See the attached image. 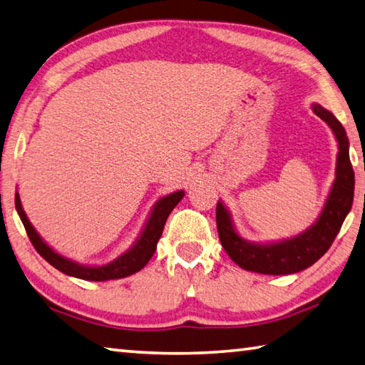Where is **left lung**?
Returning a JSON list of instances; mask_svg holds the SVG:
<instances>
[{
    "instance_id": "8db88e82",
    "label": "left lung",
    "mask_w": 365,
    "mask_h": 365,
    "mask_svg": "<svg viewBox=\"0 0 365 365\" xmlns=\"http://www.w3.org/2000/svg\"><path fill=\"white\" fill-rule=\"evenodd\" d=\"M317 115L332 128L339 140L337 175L334 187L327 197L323 213L309 231L294 239L278 242V244L259 245L250 244L234 231L230 213L223 204H217V227L220 242L230 258L242 269L266 275L296 274L315 264L337 237L341 225L351 210L354 196V170L349 161L348 138L345 128L331 112L323 107L313 106Z\"/></svg>"
}]
</instances>
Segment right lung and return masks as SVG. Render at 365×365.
<instances>
[{
  "instance_id": "1",
  "label": "right lung",
  "mask_w": 365,
  "mask_h": 365,
  "mask_svg": "<svg viewBox=\"0 0 365 365\" xmlns=\"http://www.w3.org/2000/svg\"><path fill=\"white\" fill-rule=\"evenodd\" d=\"M183 195V191H177L173 192V195L160 199L155 205L152 215H150L147 221L144 232L140 234L139 240L135 242V245L130 252L121 255L115 261L106 264V266L101 267H85L81 266V264H76L74 261L63 258L58 253H55L53 250L39 237V234L34 231V227L31 226L30 221H28L24 209H21L19 192H16V209L19 212L21 223L25 226L28 237H30L33 247L36 248V252H38L48 264H52V266L55 269H58L60 272L71 277L82 278V280L88 282H104L113 280V278H123L128 275H133L135 272H139V270L145 266L155 253L156 244H158V240L161 237L169 213L174 210V207L178 202H180Z\"/></svg>"
}]
</instances>
